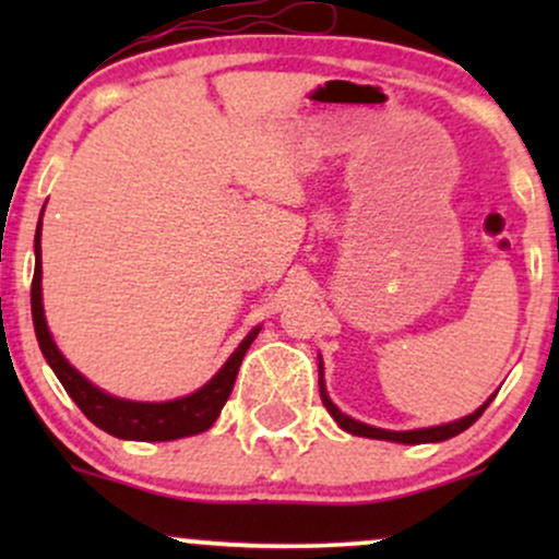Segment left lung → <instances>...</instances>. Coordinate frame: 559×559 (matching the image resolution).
<instances>
[{
    "label": "left lung",
    "mask_w": 559,
    "mask_h": 559,
    "mask_svg": "<svg viewBox=\"0 0 559 559\" xmlns=\"http://www.w3.org/2000/svg\"><path fill=\"white\" fill-rule=\"evenodd\" d=\"M320 368V376H323V365H318ZM320 400H323L325 409L333 415V420L338 423V426L344 428L346 433H355V436H368V439H383V441H400V444H428V441H444V439H452V436L463 433L465 428H471L473 423H476L480 415H484V409L489 407V402L480 404L473 415H467V418L457 420V423H447V426H433V428H418V431H381V428H373V426H365L360 420H352L349 415H344L342 409L336 407L329 400V394H325V383L323 378H320Z\"/></svg>",
    "instance_id": "8db88e82"
}]
</instances>
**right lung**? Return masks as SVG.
<instances>
[{
	"instance_id": "obj_1",
	"label": "right lung",
	"mask_w": 559,
	"mask_h": 559,
	"mask_svg": "<svg viewBox=\"0 0 559 559\" xmlns=\"http://www.w3.org/2000/svg\"><path fill=\"white\" fill-rule=\"evenodd\" d=\"M41 230V223H38ZM36 230V271L34 284H31V312H34V329L38 346H41L44 357L52 365L55 376L79 404L81 413L94 423L102 431L118 436V439L131 441H173L183 439V436H194L207 431L210 426L221 415L223 404L228 402L230 391H234L236 373H239L243 355H247L249 344L258 338L260 329H254L247 338L239 344V349L228 357V362L217 370V376L210 383L194 394L183 396V400L173 402H128L115 400V396L105 394V391L94 389L92 383L83 378L79 370L68 365L66 357L57 352L47 331V320H44L41 307V234Z\"/></svg>"
}]
</instances>
